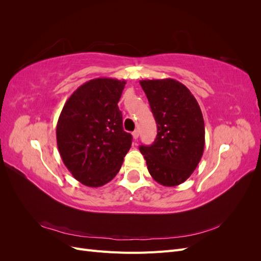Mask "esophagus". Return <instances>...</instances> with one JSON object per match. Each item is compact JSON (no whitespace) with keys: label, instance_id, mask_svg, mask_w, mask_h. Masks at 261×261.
<instances>
[{"label":"esophagus","instance_id":"34e87169","mask_svg":"<svg viewBox=\"0 0 261 261\" xmlns=\"http://www.w3.org/2000/svg\"><path fill=\"white\" fill-rule=\"evenodd\" d=\"M132 135H133V138L136 140V139L139 137V132H138L137 129H136V130H134V132H133V134H132Z\"/></svg>","mask_w":261,"mask_h":261}]
</instances>
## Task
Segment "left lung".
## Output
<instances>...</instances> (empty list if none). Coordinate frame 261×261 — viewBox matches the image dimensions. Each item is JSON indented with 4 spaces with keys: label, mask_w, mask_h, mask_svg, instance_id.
I'll return each mask as SVG.
<instances>
[{
    "label": "left lung",
    "mask_w": 261,
    "mask_h": 261,
    "mask_svg": "<svg viewBox=\"0 0 261 261\" xmlns=\"http://www.w3.org/2000/svg\"><path fill=\"white\" fill-rule=\"evenodd\" d=\"M156 123L151 146L139 147L152 178L163 186H177L192 175L204 148L200 107L186 86L167 80L139 82Z\"/></svg>",
    "instance_id": "obj_1"
}]
</instances>
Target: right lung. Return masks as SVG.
Here are the masks:
<instances>
[{
    "mask_svg": "<svg viewBox=\"0 0 261 261\" xmlns=\"http://www.w3.org/2000/svg\"><path fill=\"white\" fill-rule=\"evenodd\" d=\"M125 81L94 78L65 102L57 125V143L63 163L82 184L100 187L120 171L132 146L123 129L118 101Z\"/></svg>",
    "mask_w": 261,
    "mask_h": 261,
    "instance_id": "add662e5",
    "label": "right lung"
}]
</instances>
